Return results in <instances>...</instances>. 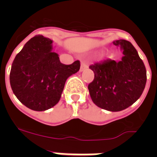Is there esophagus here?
<instances>
[{"instance_id":"1","label":"esophagus","mask_w":157,"mask_h":157,"mask_svg":"<svg viewBox=\"0 0 157 157\" xmlns=\"http://www.w3.org/2000/svg\"><path fill=\"white\" fill-rule=\"evenodd\" d=\"M88 67V65H87L86 63L85 62H82L81 63V67H80V71H82L83 70H85Z\"/></svg>"}]
</instances>
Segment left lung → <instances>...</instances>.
Listing matches in <instances>:
<instances>
[{
	"instance_id": "left-lung-1",
	"label": "left lung",
	"mask_w": 157,
	"mask_h": 157,
	"mask_svg": "<svg viewBox=\"0 0 157 157\" xmlns=\"http://www.w3.org/2000/svg\"><path fill=\"white\" fill-rule=\"evenodd\" d=\"M113 44L123 49L122 59L116 62L109 59L90 65L94 78L88 89L97 106L111 112H120L141 97L146 83V69L130 41L121 39Z\"/></svg>"
}]
</instances>
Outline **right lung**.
<instances>
[{
  "instance_id": "right-lung-1",
  "label": "right lung",
  "mask_w": 157,
  "mask_h": 157,
  "mask_svg": "<svg viewBox=\"0 0 157 157\" xmlns=\"http://www.w3.org/2000/svg\"><path fill=\"white\" fill-rule=\"evenodd\" d=\"M52 41L42 35L29 40L14 59L10 84L22 104L34 111H45L59 102L65 82L80 69L79 60L60 63L52 52Z\"/></svg>"
}]
</instances>
